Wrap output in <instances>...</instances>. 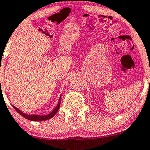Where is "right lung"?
Segmentation results:
<instances>
[{
	"instance_id": "right-lung-1",
	"label": "right lung",
	"mask_w": 150,
	"mask_h": 150,
	"mask_svg": "<svg viewBox=\"0 0 150 150\" xmlns=\"http://www.w3.org/2000/svg\"><path fill=\"white\" fill-rule=\"evenodd\" d=\"M60 103H61V96H60L59 99V103L57 104V105L55 107V108L50 113L47 114V115H28V114H25L23 112H22L21 110H20L18 108L15 107L14 105H13V107L14 108L15 110H16L20 115L24 117L25 118L28 119V120H32V121H42V120H49V119L52 118L55 115V114L57 113L58 110L59 109V106H60Z\"/></svg>"
}]
</instances>
